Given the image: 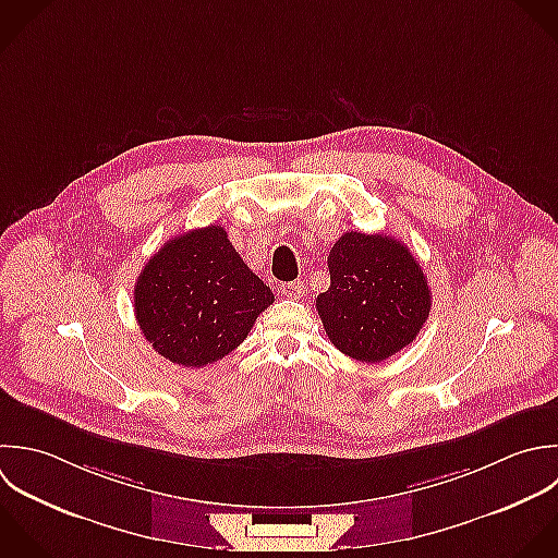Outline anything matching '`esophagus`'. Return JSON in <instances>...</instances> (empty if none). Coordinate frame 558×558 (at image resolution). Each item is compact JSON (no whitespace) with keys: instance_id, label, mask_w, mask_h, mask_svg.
<instances>
[{"instance_id":"esophagus-1","label":"esophagus","mask_w":558,"mask_h":558,"mask_svg":"<svg viewBox=\"0 0 558 558\" xmlns=\"http://www.w3.org/2000/svg\"><path fill=\"white\" fill-rule=\"evenodd\" d=\"M280 293L289 300H300L304 293V282L302 280H293V282H282L280 284Z\"/></svg>"}]
</instances>
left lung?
I'll list each match as a JSON object with an SVG mask.
<instances>
[{
  "label": "left lung",
  "instance_id": "1",
  "mask_svg": "<svg viewBox=\"0 0 558 558\" xmlns=\"http://www.w3.org/2000/svg\"><path fill=\"white\" fill-rule=\"evenodd\" d=\"M330 287L317 311L332 345L380 363L413 343L430 315V289L411 250L387 234L345 232L328 254Z\"/></svg>",
  "mask_w": 558,
  "mask_h": 558
}]
</instances>
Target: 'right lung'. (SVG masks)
I'll list each match as a JSON object with an SVG mask.
<instances>
[{
	"mask_svg": "<svg viewBox=\"0 0 558 558\" xmlns=\"http://www.w3.org/2000/svg\"><path fill=\"white\" fill-rule=\"evenodd\" d=\"M274 304L221 226L169 239L134 284V315L151 348L182 367H204L243 343Z\"/></svg>",
	"mask_w": 558,
	"mask_h": 558,
	"instance_id": "1",
	"label": "right lung"
}]
</instances>
